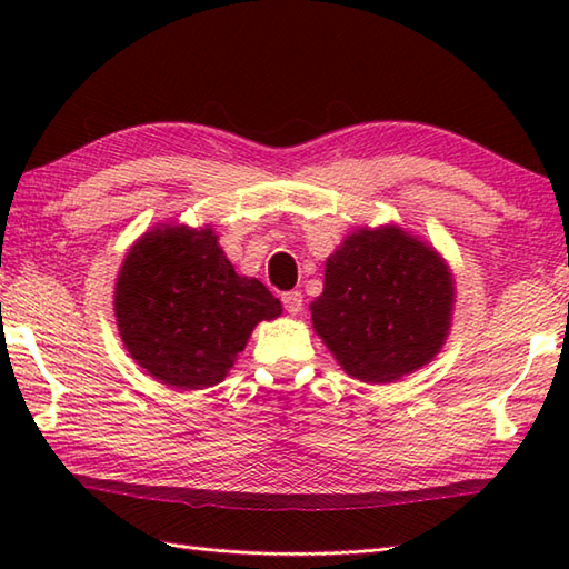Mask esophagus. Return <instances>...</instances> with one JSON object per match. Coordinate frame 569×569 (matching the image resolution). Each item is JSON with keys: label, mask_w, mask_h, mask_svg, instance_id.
<instances>
[{"label": "esophagus", "mask_w": 569, "mask_h": 569, "mask_svg": "<svg viewBox=\"0 0 569 569\" xmlns=\"http://www.w3.org/2000/svg\"><path fill=\"white\" fill-rule=\"evenodd\" d=\"M283 308L291 312V316H298L300 310H303V293L300 291H288V293H283Z\"/></svg>", "instance_id": "34e87169"}]
</instances>
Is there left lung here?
<instances>
[{
	"mask_svg": "<svg viewBox=\"0 0 569 569\" xmlns=\"http://www.w3.org/2000/svg\"><path fill=\"white\" fill-rule=\"evenodd\" d=\"M452 310L455 278L438 249L381 224L357 227L330 253L310 320L345 373L393 383L438 357Z\"/></svg>",
	"mask_w": 569,
	"mask_h": 569,
	"instance_id": "1",
	"label": "left lung"
}]
</instances>
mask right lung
I'll return each instance as SVG.
<instances>
[{
	"label": "right lung",
	"instance_id": "right-lung-1",
	"mask_svg": "<svg viewBox=\"0 0 569 569\" xmlns=\"http://www.w3.org/2000/svg\"><path fill=\"white\" fill-rule=\"evenodd\" d=\"M283 308L239 276L210 224H159L129 247L114 283V318L129 357L178 391L224 381L253 328Z\"/></svg>",
	"mask_w": 569,
	"mask_h": 569
}]
</instances>
